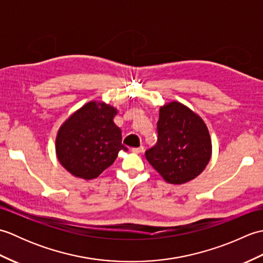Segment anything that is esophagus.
<instances>
[{
  "label": "esophagus",
  "instance_id": "esophagus-1",
  "mask_svg": "<svg viewBox=\"0 0 263 263\" xmlns=\"http://www.w3.org/2000/svg\"><path fill=\"white\" fill-rule=\"evenodd\" d=\"M131 150H132V153H135V154H141V153H143L144 147L141 146V147H138V148H132Z\"/></svg>",
  "mask_w": 263,
  "mask_h": 263
}]
</instances>
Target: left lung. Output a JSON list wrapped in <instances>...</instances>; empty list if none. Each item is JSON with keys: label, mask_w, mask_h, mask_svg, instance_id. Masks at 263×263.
I'll return each mask as SVG.
<instances>
[{"label": "left lung", "mask_w": 263, "mask_h": 263, "mask_svg": "<svg viewBox=\"0 0 263 263\" xmlns=\"http://www.w3.org/2000/svg\"><path fill=\"white\" fill-rule=\"evenodd\" d=\"M158 140L146 152L154 168L171 184H183L200 175L211 157V139L203 120L186 106H161Z\"/></svg>", "instance_id": "obj_1"}]
</instances>
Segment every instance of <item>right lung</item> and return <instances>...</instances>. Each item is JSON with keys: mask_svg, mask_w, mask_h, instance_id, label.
Listing matches in <instances>:
<instances>
[{"mask_svg": "<svg viewBox=\"0 0 263 263\" xmlns=\"http://www.w3.org/2000/svg\"><path fill=\"white\" fill-rule=\"evenodd\" d=\"M117 110L102 102H89L60 127L55 142L58 159L77 177L92 180L114 163L122 144Z\"/></svg>", "mask_w": 263, "mask_h": 263, "instance_id": "1", "label": "right lung"}]
</instances>
